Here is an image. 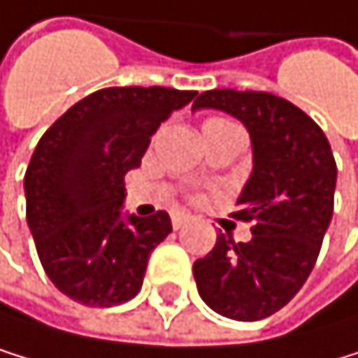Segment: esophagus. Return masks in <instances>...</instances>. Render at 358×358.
Returning a JSON list of instances; mask_svg holds the SVG:
<instances>
[{
  "instance_id": "1",
  "label": "esophagus",
  "mask_w": 358,
  "mask_h": 358,
  "mask_svg": "<svg viewBox=\"0 0 358 358\" xmlns=\"http://www.w3.org/2000/svg\"><path fill=\"white\" fill-rule=\"evenodd\" d=\"M189 220H191V217H189L187 213H171V226H173L176 230H178V228H182Z\"/></svg>"
}]
</instances>
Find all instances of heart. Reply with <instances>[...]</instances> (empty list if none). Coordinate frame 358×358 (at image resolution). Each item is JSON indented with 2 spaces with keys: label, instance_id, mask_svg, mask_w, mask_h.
<instances>
[{
  "label": "heart",
  "instance_id": "b5f03b06",
  "mask_svg": "<svg viewBox=\"0 0 358 358\" xmlns=\"http://www.w3.org/2000/svg\"><path fill=\"white\" fill-rule=\"evenodd\" d=\"M228 128H237L232 124V121H226V119H206L204 121V134L206 132H215V130H228Z\"/></svg>",
  "mask_w": 358,
  "mask_h": 358
}]
</instances>
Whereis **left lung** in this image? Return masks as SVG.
Returning a JSON list of instances; mask_svg holds the SVG:
<instances>
[{"mask_svg": "<svg viewBox=\"0 0 358 358\" xmlns=\"http://www.w3.org/2000/svg\"><path fill=\"white\" fill-rule=\"evenodd\" d=\"M197 108H217L248 128L254 169L234 220L252 222V239L217 243L193 263L202 300L237 322L274 315L294 298L315 267L335 206L337 165L326 134L285 97L265 91H206Z\"/></svg>", "mask_w": 358, "mask_h": 358, "instance_id": "left-lung-1", "label": "left lung"}]
</instances>
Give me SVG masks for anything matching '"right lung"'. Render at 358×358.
I'll return each mask as SVG.
<instances>
[{"mask_svg": "<svg viewBox=\"0 0 358 358\" xmlns=\"http://www.w3.org/2000/svg\"><path fill=\"white\" fill-rule=\"evenodd\" d=\"M195 91L110 87L47 128L25 171V217L45 274L84 306H117L143 285L152 250L171 232L165 210L121 215L124 176L152 134Z\"/></svg>", "mask_w": 358, "mask_h": 358, "instance_id": "obj_1", "label": "right lung"}]
</instances>
